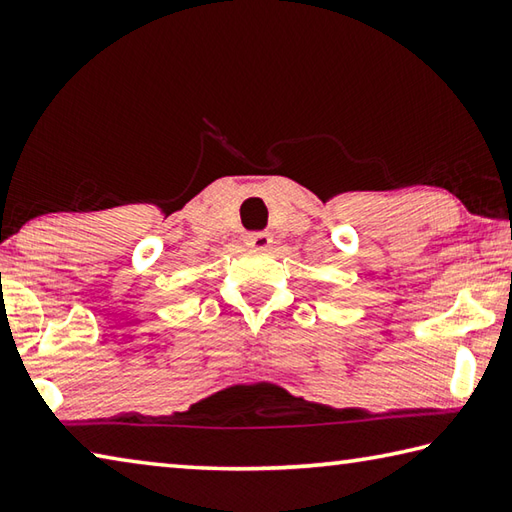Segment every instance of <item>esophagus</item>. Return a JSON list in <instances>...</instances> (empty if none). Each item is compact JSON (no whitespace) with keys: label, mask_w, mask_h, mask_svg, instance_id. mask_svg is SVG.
Returning a JSON list of instances; mask_svg holds the SVG:
<instances>
[{"label":"esophagus","mask_w":512,"mask_h":512,"mask_svg":"<svg viewBox=\"0 0 512 512\" xmlns=\"http://www.w3.org/2000/svg\"><path fill=\"white\" fill-rule=\"evenodd\" d=\"M270 245H272L270 233H251V236L247 238V247L256 249V251H265Z\"/></svg>","instance_id":"esophagus-1"}]
</instances>
